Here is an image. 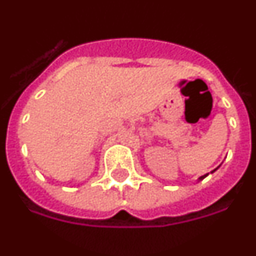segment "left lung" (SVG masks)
I'll return each mask as SVG.
<instances>
[{
    "instance_id": "left-lung-1",
    "label": "left lung",
    "mask_w": 256,
    "mask_h": 256,
    "mask_svg": "<svg viewBox=\"0 0 256 256\" xmlns=\"http://www.w3.org/2000/svg\"><path fill=\"white\" fill-rule=\"evenodd\" d=\"M214 170H216V169H214ZM214 170H212V173H214ZM207 176H208V173H207V174H204V176H202V177L199 178V180H203V178H206V177H207Z\"/></svg>"
}]
</instances>
